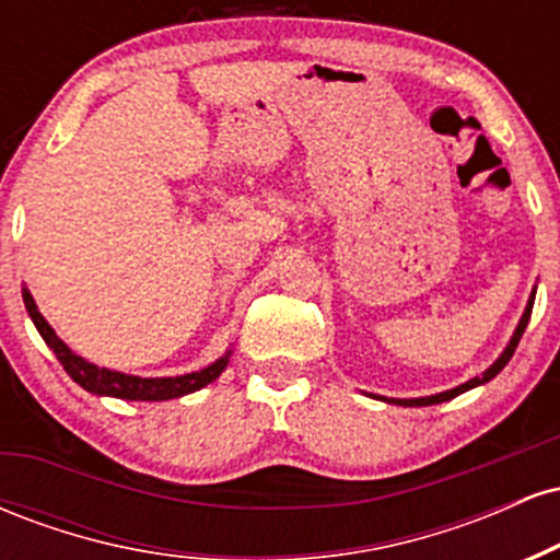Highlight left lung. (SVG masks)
<instances>
[{
	"label": "left lung",
	"mask_w": 560,
	"mask_h": 560,
	"mask_svg": "<svg viewBox=\"0 0 560 560\" xmlns=\"http://www.w3.org/2000/svg\"><path fill=\"white\" fill-rule=\"evenodd\" d=\"M532 305H535V292H532L529 302H526V311H524L522 320H518L516 331H513L511 342H508L505 350L500 352V358H498V361H494V363L490 365V369H487L485 374H481V376H474V378H468V382H466V384H460V387H455V389H447V392H440V395L416 397V400H395V397H378V400H387V402H395V405H405V408H416V405H436V402L453 400V397L464 395V392L474 389V387H479V384H487V382H490V378H494V376L500 374V371L505 369L508 361H511V358H513V352H516V347H518V339H522V334H524V329H526V324H529V316H532Z\"/></svg>",
	"instance_id": "obj_1"
}]
</instances>
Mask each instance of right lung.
Segmentation results:
<instances>
[{
  "instance_id": "1",
  "label": "right lung",
  "mask_w": 560,
  "mask_h": 560,
  "mask_svg": "<svg viewBox=\"0 0 560 560\" xmlns=\"http://www.w3.org/2000/svg\"><path fill=\"white\" fill-rule=\"evenodd\" d=\"M23 302L25 311H28L31 320L42 334L44 342L49 345V350L55 352L57 361H60L62 369L68 371L70 378L75 384H81L83 389L92 392V395L100 397H120V400H150V402H160V400H173V397H184L189 392H197L202 387H208L210 382H215L218 376L223 374V369L229 365V355L231 350L223 358H218L215 363H210L208 369L195 371V374H184V376H163V378H141V376H131V374H120V371H110V369H100V365L83 361L81 355H75L70 347L57 337L52 326L44 320L42 313H38L34 298H31L28 289H23Z\"/></svg>"
}]
</instances>
